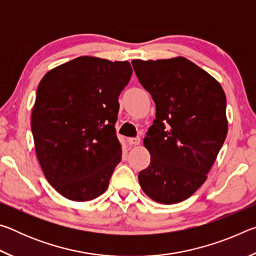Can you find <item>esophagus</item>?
<instances>
[{"label":"esophagus","mask_w":256,"mask_h":256,"mask_svg":"<svg viewBox=\"0 0 256 256\" xmlns=\"http://www.w3.org/2000/svg\"><path fill=\"white\" fill-rule=\"evenodd\" d=\"M128 142L130 146H138L141 142V138H128Z\"/></svg>","instance_id":"esophagus-1"}]
</instances>
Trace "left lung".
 <instances>
[{"label": "left lung", "instance_id": "8db88e82", "mask_svg": "<svg viewBox=\"0 0 256 256\" xmlns=\"http://www.w3.org/2000/svg\"><path fill=\"white\" fill-rule=\"evenodd\" d=\"M140 84L156 104V120L144 138L150 164L141 188L162 204L188 198L208 178L228 132L222 84L190 60H133Z\"/></svg>", "mask_w": 256, "mask_h": 256}]
</instances>
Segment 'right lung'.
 Instances as JSON below:
<instances>
[{
  "label": "right lung",
  "mask_w": 256,
  "mask_h": 256,
  "mask_svg": "<svg viewBox=\"0 0 256 256\" xmlns=\"http://www.w3.org/2000/svg\"><path fill=\"white\" fill-rule=\"evenodd\" d=\"M128 60L80 56L52 68L37 88L32 131L46 180L60 196L90 201L105 192L122 158L115 123L132 76Z\"/></svg>",
  "instance_id": "obj_1"
}]
</instances>
